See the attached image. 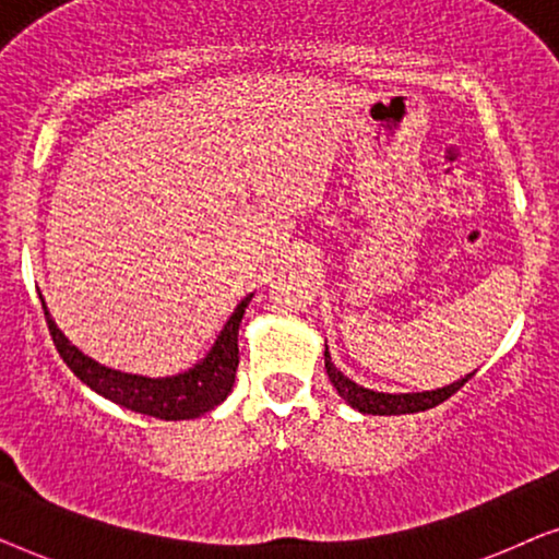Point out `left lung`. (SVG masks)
Instances as JSON below:
<instances>
[{"label": "left lung", "mask_w": 559, "mask_h": 559, "mask_svg": "<svg viewBox=\"0 0 559 559\" xmlns=\"http://www.w3.org/2000/svg\"><path fill=\"white\" fill-rule=\"evenodd\" d=\"M325 371L331 384L335 386L346 404L361 412V415H412V412H425L430 407H438L440 402H445L450 394H455L465 381H468L473 373H465L453 384L432 389V392H407V394H389V392H373V389H366L361 384H356L354 379H348L346 373L335 369V364L331 361V354H328V343H325Z\"/></svg>", "instance_id": "left-lung-1"}]
</instances>
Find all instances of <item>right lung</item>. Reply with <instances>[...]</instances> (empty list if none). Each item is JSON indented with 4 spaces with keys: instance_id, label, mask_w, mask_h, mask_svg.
I'll return each instance as SVG.
<instances>
[{
    "instance_id": "obj_1",
    "label": "right lung",
    "mask_w": 559,
    "mask_h": 559,
    "mask_svg": "<svg viewBox=\"0 0 559 559\" xmlns=\"http://www.w3.org/2000/svg\"><path fill=\"white\" fill-rule=\"evenodd\" d=\"M251 297H254V293L236 305V310L226 320L224 331L218 333L216 343H213L205 358H201L195 366H190L188 371L159 379L140 377V373H124L94 361V358L83 354L79 346H73L66 338L63 331L56 325V320L50 318L45 300L43 310L60 358H63L68 369L83 384L94 389L96 394L106 396V400H111L114 404L140 412V415L175 419L178 423V419H195L205 415V412H211L213 407H218L234 389L236 366H239V325Z\"/></svg>"
}]
</instances>
